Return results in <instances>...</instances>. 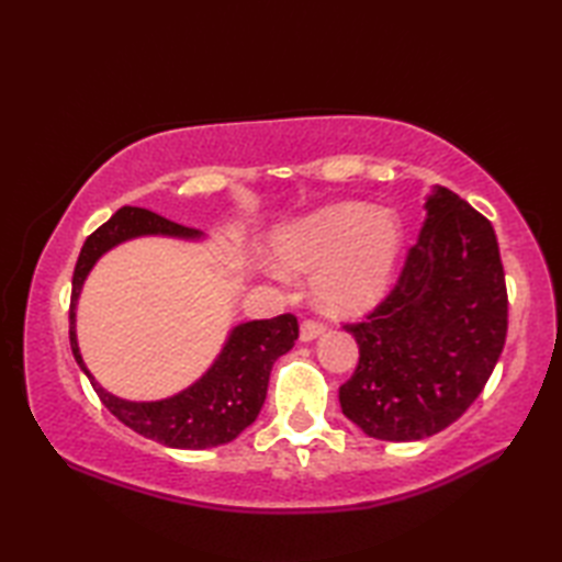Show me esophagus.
<instances>
[{"label":"esophagus","mask_w":562,"mask_h":562,"mask_svg":"<svg viewBox=\"0 0 562 562\" xmlns=\"http://www.w3.org/2000/svg\"><path fill=\"white\" fill-rule=\"evenodd\" d=\"M324 333H326V326L321 324V321H304L300 338H302V342H312L318 336H324Z\"/></svg>","instance_id":"1"}]
</instances>
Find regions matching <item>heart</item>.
Returning a JSON list of instances; mask_svg holds the SVG:
<instances>
[{
    "mask_svg": "<svg viewBox=\"0 0 562 562\" xmlns=\"http://www.w3.org/2000/svg\"><path fill=\"white\" fill-rule=\"evenodd\" d=\"M401 248L403 226L396 212L340 202L282 229L274 256L284 272L322 270L316 296L326 312L360 314L389 290Z\"/></svg>",
    "mask_w": 562,
    "mask_h": 562,
    "instance_id": "b5f03b06",
    "label": "heart"
}]
</instances>
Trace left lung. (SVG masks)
I'll list each match as a JSON object with an SVG mask.
<instances>
[{"label":"left lung","instance_id":"1","mask_svg":"<svg viewBox=\"0 0 562 562\" xmlns=\"http://www.w3.org/2000/svg\"><path fill=\"white\" fill-rule=\"evenodd\" d=\"M420 238L393 290L360 324L340 386L345 417L384 441L432 437L469 411L507 338V288L493 224L449 188L425 202Z\"/></svg>","mask_w":562,"mask_h":562}]
</instances>
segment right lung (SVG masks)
I'll return each instance as SVG.
<instances>
[{"instance_id":"right-lung-1","label":"right lung","mask_w":562,"mask_h":562,"mask_svg":"<svg viewBox=\"0 0 562 562\" xmlns=\"http://www.w3.org/2000/svg\"><path fill=\"white\" fill-rule=\"evenodd\" d=\"M161 234L178 238H200V232L176 224L157 212L142 207H121L113 217L101 224L81 246V254L71 278L69 302V345L81 372L91 379L93 391L101 403L117 420L135 429L137 435L159 441L173 449H210L236 439L256 420L268 393L270 369L280 355L290 352L300 338L296 316L282 314L274 318L248 321L229 333V340L222 348L214 364L202 374L193 386L164 401H125L99 386L83 364L75 333V308L87 280L105 250L135 236Z\"/></svg>"}]
</instances>
